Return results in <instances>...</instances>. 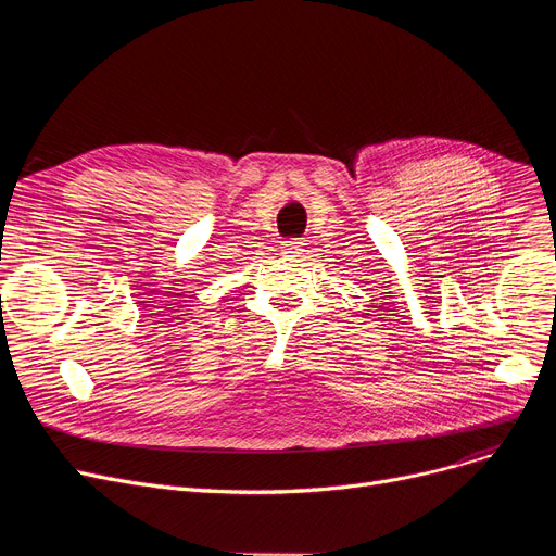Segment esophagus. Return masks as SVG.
<instances>
[{"label":"esophagus","instance_id":"obj_1","mask_svg":"<svg viewBox=\"0 0 556 556\" xmlns=\"http://www.w3.org/2000/svg\"><path fill=\"white\" fill-rule=\"evenodd\" d=\"M283 252L286 254H290V256H298V254H302L304 252V241H286L283 243Z\"/></svg>","mask_w":556,"mask_h":556}]
</instances>
